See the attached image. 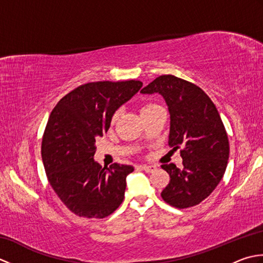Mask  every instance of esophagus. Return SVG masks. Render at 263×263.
<instances>
[{
  "label": "esophagus",
  "instance_id": "esophagus-1",
  "mask_svg": "<svg viewBox=\"0 0 263 263\" xmlns=\"http://www.w3.org/2000/svg\"><path fill=\"white\" fill-rule=\"evenodd\" d=\"M141 168L144 172H147V173H153L154 171H156V168H157V167L154 166V165H142Z\"/></svg>",
  "mask_w": 263,
  "mask_h": 263
}]
</instances>
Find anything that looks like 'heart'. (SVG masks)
Instances as JSON below:
<instances>
[{"mask_svg": "<svg viewBox=\"0 0 263 263\" xmlns=\"http://www.w3.org/2000/svg\"><path fill=\"white\" fill-rule=\"evenodd\" d=\"M154 105H155V104H146V105H143L141 110L147 109V108H149V107H152V106H154ZM116 119H117V113H115L113 116H111V123H114V122L116 121Z\"/></svg>", "mask_w": 263, "mask_h": 263, "instance_id": "b5f03b06", "label": "heart"}]
</instances>
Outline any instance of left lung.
<instances>
[{
	"label": "left lung",
	"mask_w": 263,
	"mask_h": 263,
	"mask_svg": "<svg viewBox=\"0 0 263 263\" xmlns=\"http://www.w3.org/2000/svg\"><path fill=\"white\" fill-rule=\"evenodd\" d=\"M140 92H158L165 98L171 115L168 146L181 149L182 170L161 165L171 177L161 198L178 209L199 204L219 184L230 157L228 137L215 104L200 87L172 74L156 78Z\"/></svg>",
	"instance_id": "left-lung-1"
}]
</instances>
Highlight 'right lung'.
<instances>
[{
  "label": "right lung",
  "mask_w": 263,
  "mask_h": 263,
  "mask_svg": "<svg viewBox=\"0 0 263 263\" xmlns=\"http://www.w3.org/2000/svg\"><path fill=\"white\" fill-rule=\"evenodd\" d=\"M142 82L97 81L77 87L53 108L44 131L42 158L47 180L74 215L107 217L124 199L126 175L135 168L93 160L95 142L108 131L111 116L140 90Z\"/></svg>",
  "instance_id": "add662e5"
}]
</instances>
